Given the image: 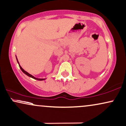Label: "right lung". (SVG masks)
<instances>
[{
  "instance_id": "add662e5",
  "label": "right lung",
  "mask_w": 126,
  "mask_h": 126,
  "mask_svg": "<svg viewBox=\"0 0 126 126\" xmlns=\"http://www.w3.org/2000/svg\"><path fill=\"white\" fill-rule=\"evenodd\" d=\"M16 59H17V63H18V65H19V68H20V69H21V71H22V72L25 73V75H27V76H28L29 77H30V78H33V79H35V80H40V81H42V80H45V79H45H45H40V78H35V76H32V75H31L30 73H29L28 72H27V71H25V70H24V69H23V68H22V67L21 66V65H19V63L18 61V59H17V57H16Z\"/></svg>"
}]
</instances>
